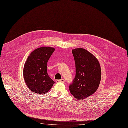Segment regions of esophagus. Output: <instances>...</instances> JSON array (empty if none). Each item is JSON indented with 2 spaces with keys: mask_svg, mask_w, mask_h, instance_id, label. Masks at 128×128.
<instances>
[{
  "mask_svg": "<svg viewBox=\"0 0 128 128\" xmlns=\"http://www.w3.org/2000/svg\"><path fill=\"white\" fill-rule=\"evenodd\" d=\"M65 82V80L64 79H61V80H57L56 81V82L57 83H59V82H62V83H64Z\"/></svg>",
  "mask_w": 128,
  "mask_h": 128,
  "instance_id": "1",
  "label": "esophagus"
}]
</instances>
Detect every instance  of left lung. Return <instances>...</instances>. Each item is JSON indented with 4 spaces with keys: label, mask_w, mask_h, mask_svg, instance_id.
<instances>
[{
    "label": "left lung",
    "mask_w": 128,
    "mask_h": 128,
    "mask_svg": "<svg viewBox=\"0 0 128 128\" xmlns=\"http://www.w3.org/2000/svg\"><path fill=\"white\" fill-rule=\"evenodd\" d=\"M75 63L76 74L69 90L78 100H84L93 94L98 88L101 79L100 62L87 50L77 48L72 50Z\"/></svg>",
    "instance_id": "obj_1"
}]
</instances>
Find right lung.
Instances as JSON below:
<instances>
[{
    "instance_id": "1",
    "label": "right lung",
    "mask_w": 128,
    "mask_h": 128,
    "mask_svg": "<svg viewBox=\"0 0 128 128\" xmlns=\"http://www.w3.org/2000/svg\"><path fill=\"white\" fill-rule=\"evenodd\" d=\"M54 48L41 47L33 50L27 58L23 68V77L28 88L38 94H44L55 83L49 76L47 63Z\"/></svg>"
}]
</instances>
